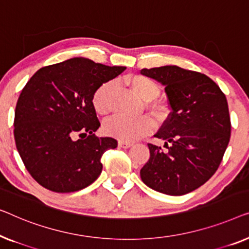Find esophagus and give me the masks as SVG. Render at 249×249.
Segmentation results:
<instances>
[{
	"mask_svg": "<svg viewBox=\"0 0 249 249\" xmlns=\"http://www.w3.org/2000/svg\"><path fill=\"white\" fill-rule=\"evenodd\" d=\"M132 145H133V143H131V142H126V141H118V146H120V148H123V149H128V148H131Z\"/></svg>",
	"mask_w": 249,
	"mask_h": 249,
	"instance_id": "esophagus-1",
	"label": "esophagus"
}]
</instances>
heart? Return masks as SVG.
Instances as JSON below:
<instances>
[{
  "label": "heart",
  "instance_id": "obj_1",
  "mask_svg": "<svg viewBox=\"0 0 249 249\" xmlns=\"http://www.w3.org/2000/svg\"><path fill=\"white\" fill-rule=\"evenodd\" d=\"M133 92L141 99L148 101V107L156 117L162 118L167 108L159 100L155 99L160 92L159 86L152 79L144 75H132L125 79ZM116 90V82L107 81L98 87L92 96V106L98 115L106 116L110 113L113 106V98ZM153 122L148 116L139 118L114 117L104 124V132L108 136H113L121 141H135L149 134L153 129Z\"/></svg>",
  "mask_w": 249,
  "mask_h": 249
}]
</instances>
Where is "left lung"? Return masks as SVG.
I'll list each match as a JSON object with an SVG mask.
<instances>
[{
	"instance_id": "obj_1",
	"label": "left lung",
	"mask_w": 249,
	"mask_h": 249,
	"mask_svg": "<svg viewBox=\"0 0 249 249\" xmlns=\"http://www.w3.org/2000/svg\"><path fill=\"white\" fill-rule=\"evenodd\" d=\"M141 74L164 86L171 113L149 143L150 159L140 175L146 186L167 195H184L206 183L218 169L231 133L229 108L216 83L176 65L143 69Z\"/></svg>"
}]
</instances>
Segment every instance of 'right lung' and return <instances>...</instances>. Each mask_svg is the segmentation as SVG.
I'll return each instance as SVG.
<instances>
[{
	"label": "right lung",
	"mask_w": 249,
	"mask_h": 249,
	"mask_svg": "<svg viewBox=\"0 0 249 249\" xmlns=\"http://www.w3.org/2000/svg\"><path fill=\"white\" fill-rule=\"evenodd\" d=\"M125 66L85 57L41 68L21 91L15 111L17 150L31 177L56 193L92 184L103 170L101 157L115 149L113 138H98L92 96Z\"/></svg>",
	"instance_id": "add662e5"
}]
</instances>
